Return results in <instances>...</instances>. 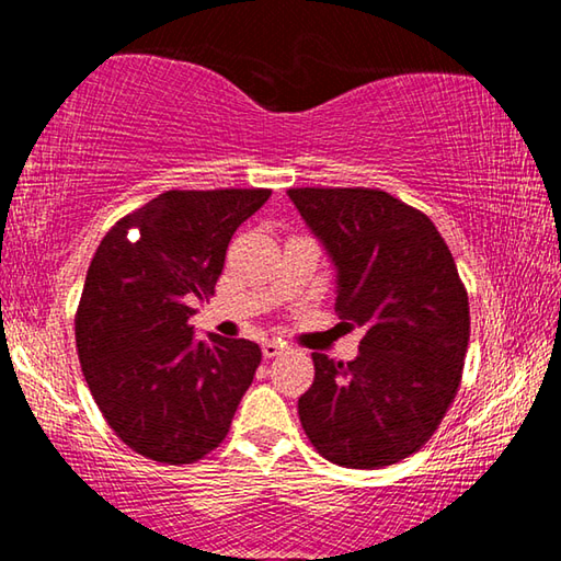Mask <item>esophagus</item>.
Here are the masks:
<instances>
[{"label":"esophagus","instance_id":"1","mask_svg":"<svg viewBox=\"0 0 561 561\" xmlns=\"http://www.w3.org/2000/svg\"><path fill=\"white\" fill-rule=\"evenodd\" d=\"M282 351H284V344H279V341H264V344H262V356L264 358L279 356Z\"/></svg>","mask_w":561,"mask_h":561}]
</instances>
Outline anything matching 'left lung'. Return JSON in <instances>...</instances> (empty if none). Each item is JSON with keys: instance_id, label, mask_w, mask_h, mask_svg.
<instances>
[{"instance_id": "left-lung-1", "label": "left lung", "mask_w": 561, "mask_h": 561, "mask_svg": "<svg viewBox=\"0 0 561 561\" xmlns=\"http://www.w3.org/2000/svg\"><path fill=\"white\" fill-rule=\"evenodd\" d=\"M339 270L336 314L366 327L354 360L314 358L299 421L321 458L374 470L421 450L460 391L468 289L431 217L376 187H291Z\"/></svg>"}]
</instances>
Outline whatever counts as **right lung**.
Masks as SVG:
<instances>
[{"mask_svg":"<svg viewBox=\"0 0 561 561\" xmlns=\"http://www.w3.org/2000/svg\"><path fill=\"white\" fill-rule=\"evenodd\" d=\"M267 187L168 190L103 237L76 309V351L93 401L130 450L163 465L203 460L227 438L262 351L195 341V299L215 294L227 244ZM139 230V240L127 234Z\"/></svg>","mask_w":561,"mask_h":561,"instance_id":"1","label":"right lung"}]
</instances>
